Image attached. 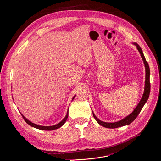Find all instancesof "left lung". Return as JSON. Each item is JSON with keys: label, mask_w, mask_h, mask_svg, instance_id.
<instances>
[{"label": "left lung", "mask_w": 161, "mask_h": 161, "mask_svg": "<svg viewBox=\"0 0 161 161\" xmlns=\"http://www.w3.org/2000/svg\"><path fill=\"white\" fill-rule=\"evenodd\" d=\"M134 45L136 46V48L138 50V52L140 53V56L142 57V59L144 62V64L145 66V71H146V77H145V86H144V93L142 95V99H140V102L138 103V105L136 107V108L134 109L132 111V113H131L129 115L126 116L125 118L121 119L117 122H112V123H109V122H105V121H102L100 119L97 118L95 116V114L92 111V115H93L94 118L95 120L97 121L99 125H101L103 127L107 128H117L119 127H121V126L124 125H127L130 124L132 121L137 118V116L140 114V112L142 110V108L144 107V104L147 103V101L150 95V69H149V66L148 62H147L145 59V57L144 56L143 52L141 49V47L139 46L137 43H132Z\"/></svg>", "instance_id": "8db88e82"}]
</instances>
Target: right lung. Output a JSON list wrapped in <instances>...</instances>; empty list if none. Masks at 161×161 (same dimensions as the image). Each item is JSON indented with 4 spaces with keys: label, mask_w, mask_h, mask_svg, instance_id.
Wrapping results in <instances>:
<instances>
[{
    "label": "right lung",
    "mask_w": 161,
    "mask_h": 161,
    "mask_svg": "<svg viewBox=\"0 0 161 161\" xmlns=\"http://www.w3.org/2000/svg\"><path fill=\"white\" fill-rule=\"evenodd\" d=\"M75 97H76V95H75L74 97H73V98H72V100L74 99V98H75ZM21 114L23 116L24 120L25 121V122L27 123L30 125H31V127L36 128L37 129L42 130H48V131H50V130H56L58 128H59L61 127V126H62L64 124V123L66 122V119L68 118V116H69V109H68V111H67V114H66V115L65 116V118L63 119L60 123H58V124H56V125H51V126H43V125H37V124H34V123H32L31 121H30V120H28L22 114Z\"/></svg>",
    "instance_id": "1"
}]
</instances>
